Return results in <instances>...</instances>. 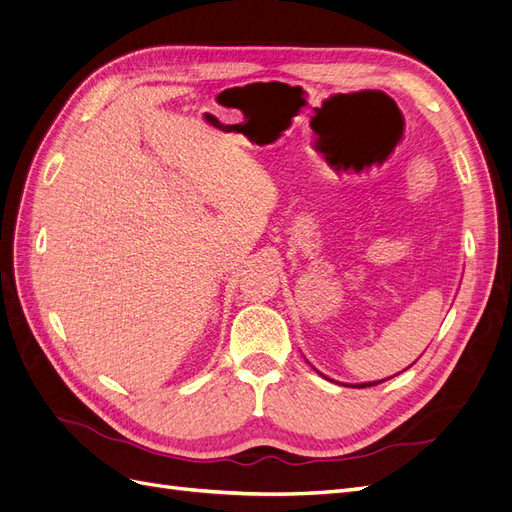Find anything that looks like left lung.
<instances>
[{"mask_svg": "<svg viewBox=\"0 0 512 512\" xmlns=\"http://www.w3.org/2000/svg\"><path fill=\"white\" fill-rule=\"evenodd\" d=\"M384 382V380H382ZM374 384H380V382H367V384H359V386H374Z\"/></svg>", "mask_w": 512, "mask_h": 512, "instance_id": "left-lung-1", "label": "left lung"}]
</instances>
